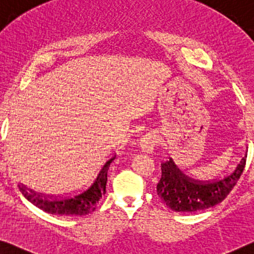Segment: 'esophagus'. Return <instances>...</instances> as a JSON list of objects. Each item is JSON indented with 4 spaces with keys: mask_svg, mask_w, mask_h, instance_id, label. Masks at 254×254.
Instances as JSON below:
<instances>
[{
    "mask_svg": "<svg viewBox=\"0 0 254 254\" xmlns=\"http://www.w3.org/2000/svg\"><path fill=\"white\" fill-rule=\"evenodd\" d=\"M157 146V136L154 133L144 134L141 140H140V149L143 152H147V154H151L154 151L155 147Z\"/></svg>",
    "mask_w": 254,
    "mask_h": 254,
    "instance_id": "esophagus-1",
    "label": "esophagus"
}]
</instances>
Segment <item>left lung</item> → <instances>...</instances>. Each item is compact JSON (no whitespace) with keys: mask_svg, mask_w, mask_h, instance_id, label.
Instances as JSON below:
<instances>
[{"mask_svg":"<svg viewBox=\"0 0 254 254\" xmlns=\"http://www.w3.org/2000/svg\"><path fill=\"white\" fill-rule=\"evenodd\" d=\"M247 154L231 174L215 181H199L183 174L173 159L162 164L157 194L176 212H194L220 203L233 190L244 171Z\"/></svg>","mask_w":254,"mask_h":254,"instance_id":"1","label":"left lung"}]
</instances>
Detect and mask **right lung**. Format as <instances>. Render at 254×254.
Masks as SVG:
<instances>
[{
	"instance_id": "add662e5",
	"label": "right lung",
	"mask_w": 254,
	"mask_h": 254,
	"mask_svg": "<svg viewBox=\"0 0 254 254\" xmlns=\"http://www.w3.org/2000/svg\"><path fill=\"white\" fill-rule=\"evenodd\" d=\"M114 158L115 157H112L110 160H107L100 168L97 175L95 176V179L92 180V182L82 190L75 192L74 194L45 198V196L36 194L31 190H28L21 184L18 185L19 190L34 206L48 212V214L60 216L88 215L95 210L99 199L106 193L107 171Z\"/></svg>"
}]
</instances>
